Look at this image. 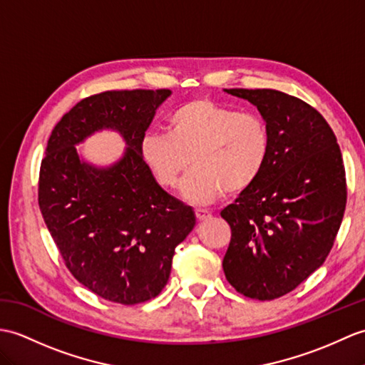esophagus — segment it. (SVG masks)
I'll return each mask as SVG.
<instances>
[{"mask_svg":"<svg viewBox=\"0 0 365 365\" xmlns=\"http://www.w3.org/2000/svg\"><path fill=\"white\" fill-rule=\"evenodd\" d=\"M196 217H197V221L203 222L211 217V213L208 210H196Z\"/></svg>","mask_w":365,"mask_h":365,"instance_id":"34e87169","label":"esophagus"}]
</instances>
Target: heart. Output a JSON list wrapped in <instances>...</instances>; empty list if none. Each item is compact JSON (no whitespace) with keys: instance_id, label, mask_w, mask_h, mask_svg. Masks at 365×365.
Wrapping results in <instances>:
<instances>
[{"instance_id":"heart-1","label":"heart","mask_w":365,"mask_h":365,"mask_svg":"<svg viewBox=\"0 0 365 365\" xmlns=\"http://www.w3.org/2000/svg\"><path fill=\"white\" fill-rule=\"evenodd\" d=\"M272 152V135L264 118L194 99L177 107L168 133L150 132L141 140V155L160 186H180L182 197L207 205L225 192L240 196L264 173Z\"/></svg>"}]
</instances>
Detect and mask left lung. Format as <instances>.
<instances>
[{"mask_svg": "<svg viewBox=\"0 0 365 365\" xmlns=\"http://www.w3.org/2000/svg\"><path fill=\"white\" fill-rule=\"evenodd\" d=\"M258 108L272 135L269 165L221 216L232 228L222 261L236 291L274 300L324 264L341 227L346 182L336 135L304 101L270 88H230Z\"/></svg>", "mask_w": 365, "mask_h": 365, "instance_id": "8db88e82", "label": "left lung"}]
</instances>
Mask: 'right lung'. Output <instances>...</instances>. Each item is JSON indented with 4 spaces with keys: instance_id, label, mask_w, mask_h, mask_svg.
<instances>
[{
    "instance_id": "right-lung-1",
    "label": "right lung",
    "mask_w": 365,
    "mask_h": 365,
    "mask_svg": "<svg viewBox=\"0 0 365 365\" xmlns=\"http://www.w3.org/2000/svg\"><path fill=\"white\" fill-rule=\"evenodd\" d=\"M171 90H113L76 104L56 124L38 177V207L65 266L108 302L137 304L168 283L175 247L196 224L191 207L169 196L141 155L157 107ZM113 128L129 148L96 168L75 144Z\"/></svg>"
}]
</instances>
